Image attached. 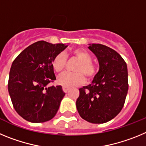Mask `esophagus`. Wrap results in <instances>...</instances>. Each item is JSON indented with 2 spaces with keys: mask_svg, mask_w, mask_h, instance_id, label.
Masks as SVG:
<instances>
[{
  "mask_svg": "<svg viewBox=\"0 0 146 146\" xmlns=\"http://www.w3.org/2000/svg\"><path fill=\"white\" fill-rule=\"evenodd\" d=\"M62 89H63V91H64V93H67L69 91V88L66 87V86H63V87H62Z\"/></svg>",
  "mask_w": 146,
  "mask_h": 146,
  "instance_id": "1",
  "label": "esophagus"
}]
</instances>
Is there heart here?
<instances>
[{
    "instance_id": "b5f03b06",
    "label": "heart",
    "mask_w": 146,
    "mask_h": 146,
    "mask_svg": "<svg viewBox=\"0 0 146 146\" xmlns=\"http://www.w3.org/2000/svg\"><path fill=\"white\" fill-rule=\"evenodd\" d=\"M72 57L78 60L75 65L73 73H65L58 78L60 84L66 87L78 86L83 83L85 77L88 81H91L97 74L98 68L92 62V56L87 51L81 49H75L72 51ZM66 66L65 54L60 52L53 58L52 66L57 74H61Z\"/></svg>"
}]
</instances>
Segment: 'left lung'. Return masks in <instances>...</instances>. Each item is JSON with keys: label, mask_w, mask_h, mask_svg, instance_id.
I'll list each match as a JSON object with an SVG mask.
<instances>
[{"label": "left lung", "mask_w": 146, "mask_h": 146, "mask_svg": "<svg viewBox=\"0 0 146 146\" xmlns=\"http://www.w3.org/2000/svg\"><path fill=\"white\" fill-rule=\"evenodd\" d=\"M96 56L99 70L91 84L79 89L76 102L81 118L90 123H104L121 112L128 92L126 62L113 49L101 44L88 47Z\"/></svg>", "instance_id": "1"}]
</instances>
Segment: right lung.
Instances as JSON below:
<instances>
[{
	"label": "right lung",
	"mask_w": 146,
	"mask_h": 146,
	"mask_svg": "<svg viewBox=\"0 0 146 146\" xmlns=\"http://www.w3.org/2000/svg\"><path fill=\"white\" fill-rule=\"evenodd\" d=\"M66 47L64 44L38 41L13 61L8 90L14 108L26 121L43 123L57 113L65 93L60 86H50L56 80L52 60Z\"/></svg>",
	"instance_id": "add662e5"
}]
</instances>
